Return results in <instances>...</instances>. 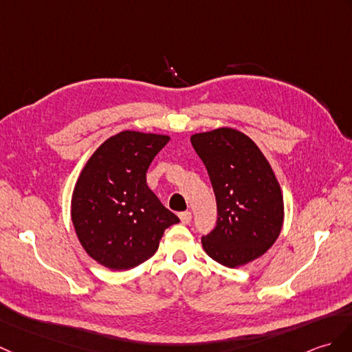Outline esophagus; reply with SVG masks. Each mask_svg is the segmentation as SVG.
<instances>
[{
    "mask_svg": "<svg viewBox=\"0 0 352 352\" xmlns=\"http://www.w3.org/2000/svg\"><path fill=\"white\" fill-rule=\"evenodd\" d=\"M179 220H182L183 225H189L190 220H192L190 211H183V213H179Z\"/></svg>",
    "mask_w": 352,
    "mask_h": 352,
    "instance_id": "1",
    "label": "esophagus"
}]
</instances>
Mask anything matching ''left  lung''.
Wrapping results in <instances>:
<instances>
[{"label": "left lung", "instance_id": "obj_1", "mask_svg": "<svg viewBox=\"0 0 352 352\" xmlns=\"http://www.w3.org/2000/svg\"><path fill=\"white\" fill-rule=\"evenodd\" d=\"M217 204L214 230L202 236L208 255L240 267L273 246L283 223V198L272 166L249 136L222 127L190 138Z\"/></svg>", "mask_w": 352, "mask_h": 352}]
</instances>
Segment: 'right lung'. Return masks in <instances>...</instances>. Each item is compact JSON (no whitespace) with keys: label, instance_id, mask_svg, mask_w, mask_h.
<instances>
[{"label":"right lung","instance_id":"1","mask_svg":"<svg viewBox=\"0 0 352 352\" xmlns=\"http://www.w3.org/2000/svg\"><path fill=\"white\" fill-rule=\"evenodd\" d=\"M169 136L124 130L87 162L72 196V220L82 248L111 270L151 258L179 219L146 186V169Z\"/></svg>","mask_w":352,"mask_h":352}]
</instances>
